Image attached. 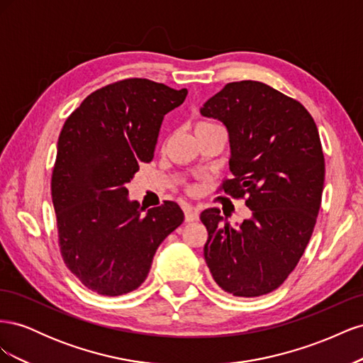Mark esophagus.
Listing matches in <instances>:
<instances>
[{
	"instance_id": "esophagus-1",
	"label": "esophagus",
	"mask_w": 363,
	"mask_h": 363,
	"mask_svg": "<svg viewBox=\"0 0 363 363\" xmlns=\"http://www.w3.org/2000/svg\"><path fill=\"white\" fill-rule=\"evenodd\" d=\"M184 219H186V223L199 221V219H200V212L196 211V208L192 207V206H186L184 207Z\"/></svg>"
}]
</instances>
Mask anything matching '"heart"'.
Here are the masks:
<instances>
[{
	"instance_id": "b5f03b06",
	"label": "heart",
	"mask_w": 363,
	"mask_h": 363,
	"mask_svg": "<svg viewBox=\"0 0 363 363\" xmlns=\"http://www.w3.org/2000/svg\"><path fill=\"white\" fill-rule=\"evenodd\" d=\"M216 124H212V123H207V121H199V123L195 124V133L196 131H201L204 128H208V127H215Z\"/></svg>"
}]
</instances>
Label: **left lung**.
Returning <instances> with one entry per match:
<instances>
[{"instance_id": "1", "label": "left lung", "mask_w": 363, "mask_h": 363, "mask_svg": "<svg viewBox=\"0 0 363 363\" xmlns=\"http://www.w3.org/2000/svg\"><path fill=\"white\" fill-rule=\"evenodd\" d=\"M200 112L228 130L232 177L219 191L252 212L239 227L219 208L201 213L206 263L228 294H269L300 262L320 212L325 163L316 124L300 101L251 80L225 84Z\"/></svg>"}]
</instances>
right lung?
Masks as SVG:
<instances>
[{
  "instance_id": "obj_1",
  "label": "right lung",
  "mask_w": 363,
  "mask_h": 363,
  "mask_svg": "<svg viewBox=\"0 0 363 363\" xmlns=\"http://www.w3.org/2000/svg\"><path fill=\"white\" fill-rule=\"evenodd\" d=\"M188 89L125 79L86 96L65 121L51 175L60 255L87 289L118 296L145 281L163 239L184 219L175 201L148 208L125 184L151 162L163 116Z\"/></svg>"
}]
</instances>
